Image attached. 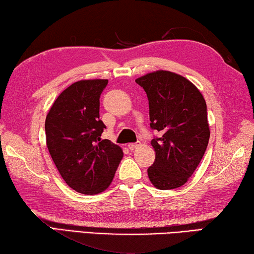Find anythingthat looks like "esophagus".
<instances>
[{
  "instance_id": "obj_1",
  "label": "esophagus",
  "mask_w": 254,
  "mask_h": 254,
  "mask_svg": "<svg viewBox=\"0 0 254 254\" xmlns=\"http://www.w3.org/2000/svg\"><path fill=\"white\" fill-rule=\"evenodd\" d=\"M139 146V144H129L128 145V148L130 149V151H135V149Z\"/></svg>"
}]
</instances>
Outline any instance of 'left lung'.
Wrapping results in <instances>:
<instances>
[{
	"mask_svg": "<svg viewBox=\"0 0 254 254\" xmlns=\"http://www.w3.org/2000/svg\"><path fill=\"white\" fill-rule=\"evenodd\" d=\"M147 94L152 129L162 136L152 139L155 161L147 169L160 190L184 186L200 163L210 130L207 106L196 85L169 70H156L136 80Z\"/></svg>",
	"mask_w": 254,
	"mask_h": 254,
	"instance_id": "left-lung-1",
	"label": "left lung"
}]
</instances>
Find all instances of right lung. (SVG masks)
Masks as SVG:
<instances>
[{"label": "right lung", "instance_id": "right-lung-1", "mask_svg": "<svg viewBox=\"0 0 254 254\" xmlns=\"http://www.w3.org/2000/svg\"><path fill=\"white\" fill-rule=\"evenodd\" d=\"M108 80H82L58 95L45 122L46 143L64 181L83 194H95L110 186L123 149L101 139L100 95Z\"/></svg>", "mask_w": 254, "mask_h": 254}]
</instances>
